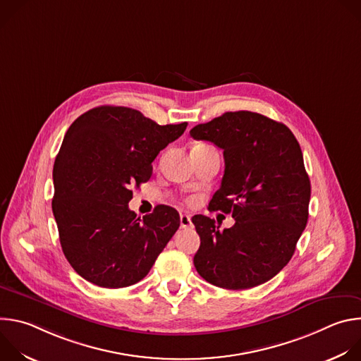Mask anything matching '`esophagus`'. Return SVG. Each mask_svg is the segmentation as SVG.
<instances>
[{
    "instance_id": "34e87169",
    "label": "esophagus",
    "mask_w": 361,
    "mask_h": 361,
    "mask_svg": "<svg viewBox=\"0 0 361 361\" xmlns=\"http://www.w3.org/2000/svg\"><path fill=\"white\" fill-rule=\"evenodd\" d=\"M180 224H181L183 228L190 227V226H191V219H190V216H188V214H181V216H180Z\"/></svg>"
}]
</instances>
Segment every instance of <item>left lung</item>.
I'll list each match as a JSON object with an SVG mask.
<instances>
[{
  "label": "left lung",
  "instance_id": "left-lung-1",
  "mask_svg": "<svg viewBox=\"0 0 361 361\" xmlns=\"http://www.w3.org/2000/svg\"><path fill=\"white\" fill-rule=\"evenodd\" d=\"M190 135L223 149L224 176L209 210L235 220L221 231L214 219H191L201 240L195 270L227 290L271 280L291 260L308 219L312 187L298 141L283 123L251 111L224 113Z\"/></svg>",
  "mask_w": 361,
  "mask_h": 361
}]
</instances>
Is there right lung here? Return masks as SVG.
<instances>
[{
    "label": "right lung",
    "mask_w": 361,
    "mask_h": 361,
    "mask_svg": "<svg viewBox=\"0 0 361 361\" xmlns=\"http://www.w3.org/2000/svg\"><path fill=\"white\" fill-rule=\"evenodd\" d=\"M185 128L114 106L92 109L70 126L53 170V213L66 259L87 281L104 288L138 283L178 230L170 205L141 219L128 201Z\"/></svg>",
    "instance_id": "obj_1"
}]
</instances>
